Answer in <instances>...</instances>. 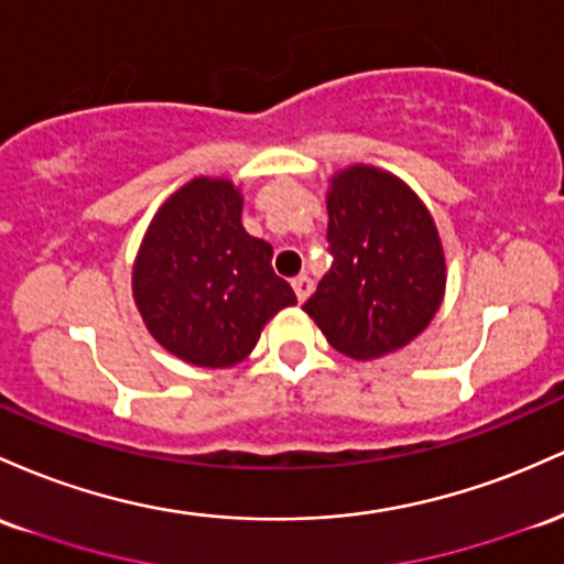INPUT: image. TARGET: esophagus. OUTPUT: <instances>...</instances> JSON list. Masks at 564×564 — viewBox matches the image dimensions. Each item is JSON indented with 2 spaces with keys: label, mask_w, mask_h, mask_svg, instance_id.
Returning <instances> with one entry per match:
<instances>
[{
  "label": "esophagus",
  "mask_w": 564,
  "mask_h": 564,
  "mask_svg": "<svg viewBox=\"0 0 564 564\" xmlns=\"http://www.w3.org/2000/svg\"><path fill=\"white\" fill-rule=\"evenodd\" d=\"M312 288H314V284H312V280H308L306 274L295 276V280H293V290H295V295H299V301H301V303L306 301L308 295H312Z\"/></svg>",
  "instance_id": "esophagus-1"
}]
</instances>
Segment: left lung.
Here are the masks:
<instances>
[{
    "mask_svg": "<svg viewBox=\"0 0 564 564\" xmlns=\"http://www.w3.org/2000/svg\"><path fill=\"white\" fill-rule=\"evenodd\" d=\"M327 215L333 263L303 312L351 359L410 344L445 293L432 215L400 178L365 164L333 178Z\"/></svg>",
    "mask_w": 564,
    "mask_h": 564,
    "instance_id": "1",
    "label": "left lung"
}]
</instances>
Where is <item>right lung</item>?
<instances>
[{
    "label": "right lung",
    "instance_id": "1",
    "mask_svg": "<svg viewBox=\"0 0 564 564\" xmlns=\"http://www.w3.org/2000/svg\"><path fill=\"white\" fill-rule=\"evenodd\" d=\"M271 256L245 231L229 181H192L164 202L138 252L132 293L145 327L183 362H242L265 322L295 303Z\"/></svg>",
    "mask_w": 564,
    "mask_h": 564
}]
</instances>
